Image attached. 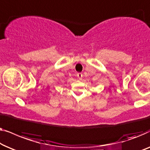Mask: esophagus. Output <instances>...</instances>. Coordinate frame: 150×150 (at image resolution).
I'll use <instances>...</instances> for the list:
<instances>
[{
    "mask_svg": "<svg viewBox=\"0 0 150 150\" xmlns=\"http://www.w3.org/2000/svg\"><path fill=\"white\" fill-rule=\"evenodd\" d=\"M77 76L78 79L80 80H81L82 79V77H83V75H82V73H78L77 74Z\"/></svg>",
    "mask_w": 150,
    "mask_h": 150,
    "instance_id": "1",
    "label": "esophagus"
}]
</instances>
